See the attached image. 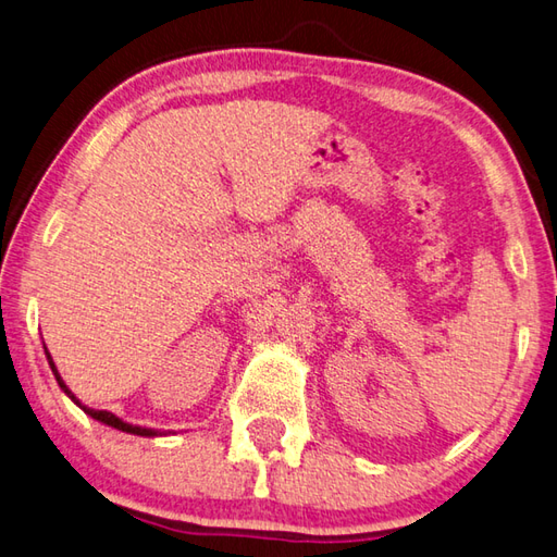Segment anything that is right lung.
<instances>
[{
    "mask_svg": "<svg viewBox=\"0 0 557 557\" xmlns=\"http://www.w3.org/2000/svg\"><path fill=\"white\" fill-rule=\"evenodd\" d=\"M47 352V350H45ZM47 360H49V367H52V372H54V376H57V381H59V386H61V391H64L69 398L76 403L78 407H83V412L85 414H90L92 419H97V422H102V424H107V426H114V429H119V431H126V434H135V436H157V431L154 429H143V426H133V424H126V422H121V419L116 417V414H111V412H107V410H90V407H85V405H81L76 398H73V393L66 388V383L61 381V376H59V372H57V367H54V362H52V357H49V352H47Z\"/></svg>",
    "mask_w": 557,
    "mask_h": 557,
    "instance_id": "add662e5",
    "label": "right lung"
}]
</instances>
